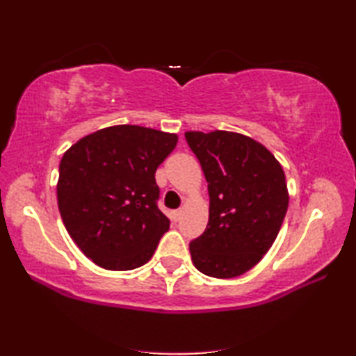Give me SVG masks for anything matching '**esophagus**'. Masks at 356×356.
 <instances>
[{
    "label": "esophagus",
    "mask_w": 356,
    "mask_h": 356,
    "mask_svg": "<svg viewBox=\"0 0 356 356\" xmlns=\"http://www.w3.org/2000/svg\"><path fill=\"white\" fill-rule=\"evenodd\" d=\"M179 216H181V210H175V211H172V218H173V221H178V220H179Z\"/></svg>",
    "instance_id": "esophagus-1"
}]
</instances>
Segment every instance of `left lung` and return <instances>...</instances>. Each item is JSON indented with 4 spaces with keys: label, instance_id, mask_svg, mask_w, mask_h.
Masks as SVG:
<instances>
[{
    "label": "left lung",
    "instance_id": "1",
    "mask_svg": "<svg viewBox=\"0 0 356 356\" xmlns=\"http://www.w3.org/2000/svg\"><path fill=\"white\" fill-rule=\"evenodd\" d=\"M209 183L205 232L189 245L202 273L234 278L254 267L275 242L288 210L285 172L275 156L247 135L186 132Z\"/></svg>",
    "mask_w": 356,
    "mask_h": 356
}]
</instances>
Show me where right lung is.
<instances>
[{"label": "right lung", "instance_id": "1", "mask_svg": "<svg viewBox=\"0 0 356 356\" xmlns=\"http://www.w3.org/2000/svg\"><path fill=\"white\" fill-rule=\"evenodd\" d=\"M178 143L177 134L113 125L65 152L57 202L79 250L108 270H132L152 258L170 221L157 209L156 170Z\"/></svg>", "mask_w": 356, "mask_h": 356}]
</instances>
